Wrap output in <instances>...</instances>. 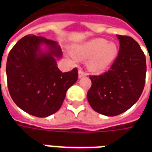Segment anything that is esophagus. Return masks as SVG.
Instances as JSON below:
<instances>
[{"mask_svg": "<svg viewBox=\"0 0 152 152\" xmlns=\"http://www.w3.org/2000/svg\"><path fill=\"white\" fill-rule=\"evenodd\" d=\"M87 74H88V73L86 72L83 71L82 69H80L79 71V78H81V77H83V76H87Z\"/></svg>", "mask_w": 152, "mask_h": 152, "instance_id": "esophagus-1", "label": "esophagus"}]
</instances>
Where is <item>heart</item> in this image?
Segmentation results:
<instances>
[{"label":"heart","mask_w":152,"mask_h":152,"mask_svg":"<svg viewBox=\"0 0 152 152\" xmlns=\"http://www.w3.org/2000/svg\"><path fill=\"white\" fill-rule=\"evenodd\" d=\"M117 54V47L113 42L105 39H94L76 46L73 50V55L77 59L88 61V67L94 72L100 73L108 67Z\"/></svg>","instance_id":"b5f03b06"}]
</instances>
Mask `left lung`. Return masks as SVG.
Here are the masks:
<instances>
[{
	"mask_svg": "<svg viewBox=\"0 0 152 152\" xmlns=\"http://www.w3.org/2000/svg\"><path fill=\"white\" fill-rule=\"evenodd\" d=\"M120 50L107 72L90 75L92 86L87 93L89 105L100 114L115 116L126 112L143 91L147 63L143 51L129 36L117 35Z\"/></svg>",
	"mask_w": 152,
	"mask_h": 152,
	"instance_id": "obj_1",
	"label": "left lung"
}]
</instances>
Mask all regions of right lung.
Returning <instances> with one entry per match:
<instances>
[{
    "mask_svg": "<svg viewBox=\"0 0 152 152\" xmlns=\"http://www.w3.org/2000/svg\"><path fill=\"white\" fill-rule=\"evenodd\" d=\"M41 43L50 48L42 53ZM62 56L56 41L39 36H26L9 53L6 63L7 86L15 104L27 113L46 117L58 112L66 90L78 79L76 67L62 72L54 57Z\"/></svg>",
    "mask_w": 152,
    "mask_h": 152,
    "instance_id": "1",
    "label": "right lung"
}]
</instances>
